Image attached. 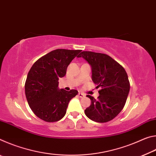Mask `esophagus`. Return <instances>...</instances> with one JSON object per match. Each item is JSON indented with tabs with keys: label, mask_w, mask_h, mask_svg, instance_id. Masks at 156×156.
<instances>
[{
	"label": "esophagus",
	"mask_w": 156,
	"mask_h": 156,
	"mask_svg": "<svg viewBox=\"0 0 156 156\" xmlns=\"http://www.w3.org/2000/svg\"><path fill=\"white\" fill-rule=\"evenodd\" d=\"M78 96L79 97H80V98H84V96H85V95H84V94H83V93H78Z\"/></svg>",
	"instance_id": "1"
}]
</instances>
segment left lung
I'll return each instance as SVG.
<instances>
[{"instance_id":"left-lung-1","label":"left lung","mask_w":156,"mask_h":156,"mask_svg":"<svg viewBox=\"0 0 156 156\" xmlns=\"http://www.w3.org/2000/svg\"><path fill=\"white\" fill-rule=\"evenodd\" d=\"M83 57L91 65L94 83L100 88L96 100L87 95L91 103L84 110L85 115L97 122L113 120L122 110L130 89L127 73L122 65L107 54L92 51H82Z\"/></svg>"}]
</instances>
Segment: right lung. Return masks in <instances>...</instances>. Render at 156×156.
Wrapping results in <instances>:
<instances>
[{"mask_svg": "<svg viewBox=\"0 0 156 156\" xmlns=\"http://www.w3.org/2000/svg\"><path fill=\"white\" fill-rule=\"evenodd\" d=\"M81 50L58 49L40 58L31 67L25 81V96L37 117L48 122L64 117L70 100L78 91L59 89L58 80L64 77L68 65Z\"/></svg>", "mask_w": 156, "mask_h": 156, "instance_id": "1", "label": "right lung"}]
</instances>
